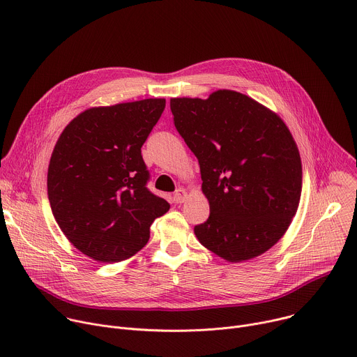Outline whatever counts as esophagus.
Instances as JSON below:
<instances>
[{
    "label": "esophagus",
    "instance_id": "obj_1",
    "mask_svg": "<svg viewBox=\"0 0 357 357\" xmlns=\"http://www.w3.org/2000/svg\"><path fill=\"white\" fill-rule=\"evenodd\" d=\"M186 198H188L186 190L182 189V188H179V189L175 192V195H174V202H175V204H183V202L186 201Z\"/></svg>",
    "mask_w": 357,
    "mask_h": 357
}]
</instances>
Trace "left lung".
<instances>
[{
    "instance_id": "8db88e82",
    "label": "left lung",
    "mask_w": 357,
    "mask_h": 357,
    "mask_svg": "<svg viewBox=\"0 0 357 357\" xmlns=\"http://www.w3.org/2000/svg\"><path fill=\"white\" fill-rule=\"evenodd\" d=\"M178 132L199 160L209 218L198 241L228 262L269 250L287 231L302 193L298 145L282 118L231 89L171 98Z\"/></svg>"
}]
</instances>
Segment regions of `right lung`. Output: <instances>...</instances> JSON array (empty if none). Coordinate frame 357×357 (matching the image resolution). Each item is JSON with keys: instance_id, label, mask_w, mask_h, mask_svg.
Instances as JSON below:
<instances>
[{"instance_id": "1", "label": "right lung", "mask_w": 357, "mask_h": 357, "mask_svg": "<svg viewBox=\"0 0 357 357\" xmlns=\"http://www.w3.org/2000/svg\"><path fill=\"white\" fill-rule=\"evenodd\" d=\"M164 98L95 107L63 129L48 167V199L67 239L96 262L134 256L169 204L146 188L141 148Z\"/></svg>"}]
</instances>
